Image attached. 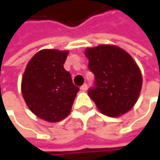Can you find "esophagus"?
<instances>
[{"label": "esophagus", "mask_w": 160, "mask_h": 160, "mask_svg": "<svg viewBox=\"0 0 160 160\" xmlns=\"http://www.w3.org/2000/svg\"><path fill=\"white\" fill-rule=\"evenodd\" d=\"M87 89H88V85L85 83V84H83L81 87H80V90L82 91V92H85V91H87Z\"/></svg>", "instance_id": "1"}]
</instances>
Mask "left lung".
<instances>
[{"mask_svg":"<svg viewBox=\"0 0 160 160\" xmlns=\"http://www.w3.org/2000/svg\"><path fill=\"white\" fill-rule=\"evenodd\" d=\"M88 68L94 75L89 96L101 113L118 117L132 108L141 88L142 75L132 57L114 45L86 49Z\"/></svg>","mask_w":160,"mask_h":160,"instance_id":"8db88e82","label":"left lung"}]
</instances>
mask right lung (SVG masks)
I'll list each match as a JSON object with an SVG mask.
<instances>
[{
    "label": "right lung",
    "mask_w": 160,
    "mask_h": 160,
    "mask_svg": "<svg viewBox=\"0 0 160 160\" xmlns=\"http://www.w3.org/2000/svg\"><path fill=\"white\" fill-rule=\"evenodd\" d=\"M68 52L42 50L28 62L22 79V94L28 108L49 122L64 119L71 108L79 87L64 68Z\"/></svg>",
    "instance_id": "add662e5"
}]
</instances>
